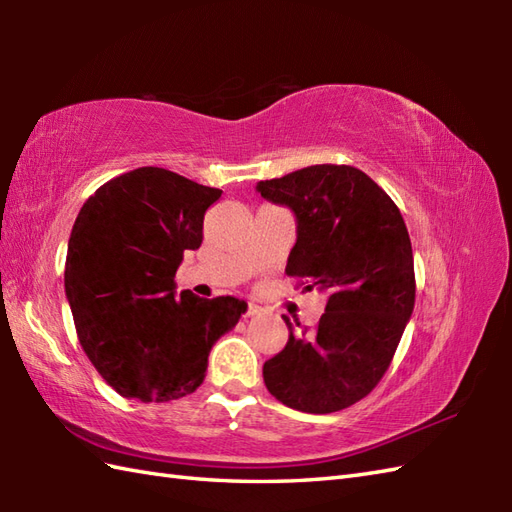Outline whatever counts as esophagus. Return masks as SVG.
<instances>
[{
    "label": "esophagus",
    "mask_w": 512,
    "mask_h": 512,
    "mask_svg": "<svg viewBox=\"0 0 512 512\" xmlns=\"http://www.w3.org/2000/svg\"><path fill=\"white\" fill-rule=\"evenodd\" d=\"M262 312V308L257 306V303H248V308H246V317H255V314H259Z\"/></svg>",
    "instance_id": "esophagus-1"
}]
</instances>
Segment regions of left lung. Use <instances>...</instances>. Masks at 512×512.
I'll return each instance as SVG.
<instances>
[{"mask_svg":"<svg viewBox=\"0 0 512 512\" xmlns=\"http://www.w3.org/2000/svg\"><path fill=\"white\" fill-rule=\"evenodd\" d=\"M262 198L297 217L286 275L328 290L314 330L295 332L264 363V383L286 407L332 413L372 391L396 354L416 301L405 220L378 184L350 165H312L257 182ZM299 325V323H297Z\"/></svg>","mask_w":512,"mask_h":512,"instance_id":"8db88e82","label":"left lung"}]
</instances>
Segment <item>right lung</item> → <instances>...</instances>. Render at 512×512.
Instances as JSON below:
<instances>
[{
    "label": "right lung",
    "instance_id": "add662e5",
    "mask_svg": "<svg viewBox=\"0 0 512 512\" xmlns=\"http://www.w3.org/2000/svg\"><path fill=\"white\" fill-rule=\"evenodd\" d=\"M222 191L160 167L112 178L81 206L65 297L83 352L125 398L167 402L202 385L215 341L246 312L235 297H176L184 250L202 244Z\"/></svg>",
    "mask_w": 512,
    "mask_h": 512
}]
</instances>
